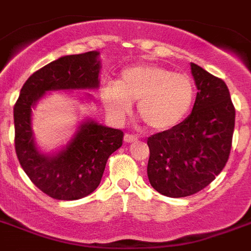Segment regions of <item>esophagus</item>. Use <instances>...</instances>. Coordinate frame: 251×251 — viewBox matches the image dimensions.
<instances>
[{"label":"esophagus","instance_id":"34e87169","mask_svg":"<svg viewBox=\"0 0 251 251\" xmlns=\"http://www.w3.org/2000/svg\"><path fill=\"white\" fill-rule=\"evenodd\" d=\"M124 140H125V143L131 144V143H135V141H138V138H136L135 135L125 134V136H124Z\"/></svg>","mask_w":251,"mask_h":251}]
</instances>
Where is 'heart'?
I'll return each instance as SVG.
<instances>
[{
	"mask_svg": "<svg viewBox=\"0 0 251 251\" xmlns=\"http://www.w3.org/2000/svg\"><path fill=\"white\" fill-rule=\"evenodd\" d=\"M189 75L154 64L131 65L119 74L116 84L102 88L104 107L116 121H124L138 102L139 116L151 130L168 131L179 125L195 102Z\"/></svg>",
	"mask_w": 251,
	"mask_h": 251,
	"instance_id": "obj_1",
	"label": "heart"
}]
</instances>
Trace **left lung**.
I'll return each mask as SVG.
<instances>
[{
    "mask_svg": "<svg viewBox=\"0 0 251 251\" xmlns=\"http://www.w3.org/2000/svg\"><path fill=\"white\" fill-rule=\"evenodd\" d=\"M198 92L192 112L168 131L148 138V178L160 195H195L221 173L230 156L235 107L226 83L191 63Z\"/></svg>",
    "mask_w": 251,
    "mask_h": 251,
    "instance_id": "1",
    "label": "left lung"
}]
</instances>
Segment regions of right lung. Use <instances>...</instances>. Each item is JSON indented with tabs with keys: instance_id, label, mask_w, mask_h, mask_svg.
<instances>
[{
	"instance_id": "1",
	"label": "right lung",
	"mask_w": 251,
	"mask_h": 251,
	"mask_svg": "<svg viewBox=\"0 0 251 251\" xmlns=\"http://www.w3.org/2000/svg\"><path fill=\"white\" fill-rule=\"evenodd\" d=\"M99 54L87 51L49 63L30 75L15 103V150L19 162L35 186L60 201L79 200L99 187L107 159L123 145L124 132L87 120L67 147L53 155L43 154L34 141L31 108L48 91L99 88Z\"/></svg>"
}]
</instances>
